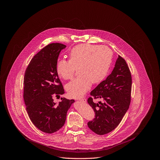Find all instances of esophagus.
<instances>
[{
    "instance_id": "1",
    "label": "esophagus",
    "mask_w": 160,
    "mask_h": 160,
    "mask_svg": "<svg viewBox=\"0 0 160 160\" xmlns=\"http://www.w3.org/2000/svg\"><path fill=\"white\" fill-rule=\"evenodd\" d=\"M78 101H80V102H86V99H85V98H82V99H78Z\"/></svg>"
}]
</instances>
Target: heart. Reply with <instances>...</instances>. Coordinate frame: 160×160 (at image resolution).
Listing matches in <instances>:
<instances>
[{
  "mask_svg": "<svg viewBox=\"0 0 160 160\" xmlns=\"http://www.w3.org/2000/svg\"><path fill=\"white\" fill-rule=\"evenodd\" d=\"M70 60L59 59L56 65L58 75L63 79L73 77L75 68L79 75L66 86L69 94L73 98L83 96L91 86L98 83L107 76L112 62V52L104 45L80 44L70 52Z\"/></svg>",
  "mask_w": 160,
  "mask_h": 160,
  "instance_id": "obj_1",
  "label": "heart"
}]
</instances>
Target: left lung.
I'll use <instances>...</instances> for the list:
<instances>
[{
	"instance_id": "obj_1",
	"label": "left lung",
	"mask_w": 160,
	"mask_h": 160,
	"mask_svg": "<svg viewBox=\"0 0 160 160\" xmlns=\"http://www.w3.org/2000/svg\"><path fill=\"white\" fill-rule=\"evenodd\" d=\"M132 89V77L128 65L118 56L111 73L101 82L90 95L103 100L94 103L92 98L87 100L95 112L93 121L88 122L89 128L98 135H104L115 129L128 109Z\"/></svg>"
}]
</instances>
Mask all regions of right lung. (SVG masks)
Returning <instances> with one entry per match:
<instances>
[{
  "instance_id": "add662e5",
  "label": "right lung",
  "mask_w": 160,
  "mask_h": 160,
  "mask_svg": "<svg viewBox=\"0 0 160 160\" xmlns=\"http://www.w3.org/2000/svg\"><path fill=\"white\" fill-rule=\"evenodd\" d=\"M66 47L60 43L48 45L32 59L25 73L23 98L28 115L37 128L48 133L64 125L67 112L75 102L62 98L56 104L53 99L64 93L56 65Z\"/></svg>"
}]
</instances>
